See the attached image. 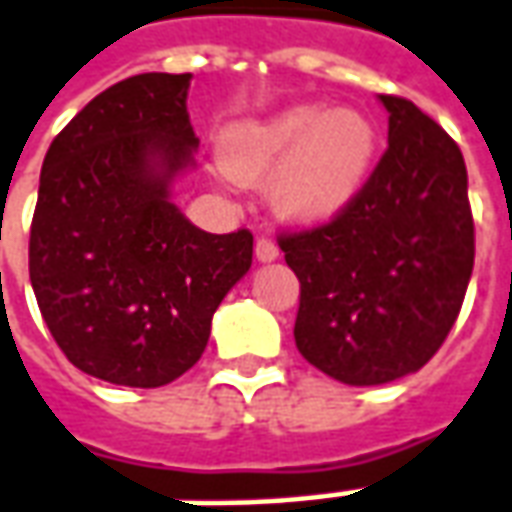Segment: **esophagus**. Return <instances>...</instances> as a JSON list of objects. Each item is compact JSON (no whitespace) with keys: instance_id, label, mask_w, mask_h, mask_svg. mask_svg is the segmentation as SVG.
Masks as SVG:
<instances>
[{"instance_id":"34e87169","label":"esophagus","mask_w":512,"mask_h":512,"mask_svg":"<svg viewBox=\"0 0 512 512\" xmlns=\"http://www.w3.org/2000/svg\"><path fill=\"white\" fill-rule=\"evenodd\" d=\"M255 255H257V260H263V263H271V260H277V257H280V249H277V244H274L271 238H257V241H255Z\"/></svg>"}]
</instances>
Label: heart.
<instances>
[{
  "mask_svg": "<svg viewBox=\"0 0 512 512\" xmlns=\"http://www.w3.org/2000/svg\"><path fill=\"white\" fill-rule=\"evenodd\" d=\"M219 155L246 185L274 174L271 207L291 224L316 227L360 196L377 155V130L352 107L293 105L271 119L227 127Z\"/></svg>",
  "mask_w": 512,
  "mask_h": 512,
  "instance_id": "1",
  "label": "heart"
}]
</instances>
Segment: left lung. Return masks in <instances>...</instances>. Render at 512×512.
Returning <instances> with one entry per match:
<instances>
[{"label":"left lung","instance_id":"obj_1","mask_svg":"<svg viewBox=\"0 0 512 512\" xmlns=\"http://www.w3.org/2000/svg\"><path fill=\"white\" fill-rule=\"evenodd\" d=\"M380 102L388 149L360 196L327 224L277 238L299 280L296 349L346 385L424 366L457 321L474 268L460 146L410 99Z\"/></svg>","mask_w":512,"mask_h":512}]
</instances>
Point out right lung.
<instances>
[{
	"label": "right lung",
	"mask_w": 512,
	"mask_h": 512,
	"mask_svg": "<svg viewBox=\"0 0 512 512\" xmlns=\"http://www.w3.org/2000/svg\"><path fill=\"white\" fill-rule=\"evenodd\" d=\"M191 74H135L57 132L30 227V282L74 366L160 388L202 357L221 299L252 266V232L213 235L169 199L194 163Z\"/></svg>",
	"instance_id": "1"
}]
</instances>
